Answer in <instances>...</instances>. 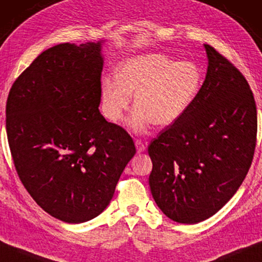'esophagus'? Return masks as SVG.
Here are the masks:
<instances>
[{
    "mask_svg": "<svg viewBox=\"0 0 262 262\" xmlns=\"http://www.w3.org/2000/svg\"><path fill=\"white\" fill-rule=\"evenodd\" d=\"M135 146H136V150H138V153H142V151L146 150V146H144L142 141H140V140H136Z\"/></svg>",
    "mask_w": 262,
    "mask_h": 262,
    "instance_id": "obj_1",
    "label": "esophagus"
}]
</instances>
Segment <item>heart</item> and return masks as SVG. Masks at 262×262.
I'll list each match as a JSON object with an SVG mask.
<instances>
[{"instance_id":"1","label":"heart","mask_w":262,"mask_h":262,"mask_svg":"<svg viewBox=\"0 0 262 262\" xmlns=\"http://www.w3.org/2000/svg\"><path fill=\"white\" fill-rule=\"evenodd\" d=\"M202 70L193 61L178 62L160 53L127 58L116 76L101 81V101L106 119L115 123L123 118L133 96L134 111L128 127L143 133L151 123L169 126L185 114L202 85Z\"/></svg>"}]
</instances>
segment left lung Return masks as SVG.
Here are the masks:
<instances>
[{"label": "left lung", "instance_id": "left-lung-1", "mask_svg": "<svg viewBox=\"0 0 262 262\" xmlns=\"http://www.w3.org/2000/svg\"><path fill=\"white\" fill-rule=\"evenodd\" d=\"M206 79L180 119L148 147L156 205L179 224L214 215L239 189L256 143V106L243 74L205 45Z\"/></svg>", "mask_w": 262, "mask_h": 262}]
</instances>
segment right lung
I'll return each mask as SVG.
<instances>
[{
	"label": "right lung",
	"mask_w": 262,
	"mask_h": 262,
	"mask_svg": "<svg viewBox=\"0 0 262 262\" xmlns=\"http://www.w3.org/2000/svg\"><path fill=\"white\" fill-rule=\"evenodd\" d=\"M102 43L45 50L11 87L6 127L19 180L36 204L68 224L107 208L134 142L101 115Z\"/></svg>",
	"instance_id": "right-lung-1"
}]
</instances>
